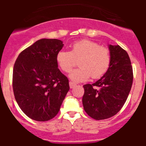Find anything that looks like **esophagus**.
<instances>
[{
    "label": "esophagus",
    "mask_w": 146,
    "mask_h": 146,
    "mask_svg": "<svg viewBox=\"0 0 146 146\" xmlns=\"http://www.w3.org/2000/svg\"><path fill=\"white\" fill-rule=\"evenodd\" d=\"M76 86H77V85H76V83H74V82H69V86H70V88H73L75 87Z\"/></svg>",
    "instance_id": "1"
}]
</instances>
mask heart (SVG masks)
Masks as SVG:
<instances>
[{
	"instance_id": "b5f03b06",
	"label": "heart",
	"mask_w": 146,
	"mask_h": 146,
	"mask_svg": "<svg viewBox=\"0 0 146 146\" xmlns=\"http://www.w3.org/2000/svg\"><path fill=\"white\" fill-rule=\"evenodd\" d=\"M79 60L78 69L72 71L69 77L75 82L86 81L89 77L98 79L104 75L111 62L110 50L89 39H81L71 45L70 51H59L55 57L62 72L69 73Z\"/></svg>"
}]
</instances>
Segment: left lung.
Returning a JSON list of instances; mask_svg holds the SVG:
<instances>
[{
	"instance_id": "8db88e82",
	"label": "left lung",
	"mask_w": 146,
	"mask_h": 146,
	"mask_svg": "<svg viewBox=\"0 0 146 146\" xmlns=\"http://www.w3.org/2000/svg\"><path fill=\"white\" fill-rule=\"evenodd\" d=\"M111 62L101 79L83 86L82 104L85 111L95 120L111 118L126 102L133 82L129 56L119 45L109 46Z\"/></svg>"
}]
</instances>
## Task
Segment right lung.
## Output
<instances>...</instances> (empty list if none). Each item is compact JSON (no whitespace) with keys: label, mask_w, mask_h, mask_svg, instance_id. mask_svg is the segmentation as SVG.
<instances>
[{"label":"right lung","mask_w":146,"mask_h":146,"mask_svg":"<svg viewBox=\"0 0 146 146\" xmlns=\"http://www.w3.org/2000/svg\"><path fill=\"white\" fill-rule=\"evenodd\" d=\"M63 46L56 38L39 39L23 50L14 65L15 99L22 111L35 121L52 119L69 90V80L55 61Z\"/></svg>","instance_id":"right-lung-1"}]
</instances>
